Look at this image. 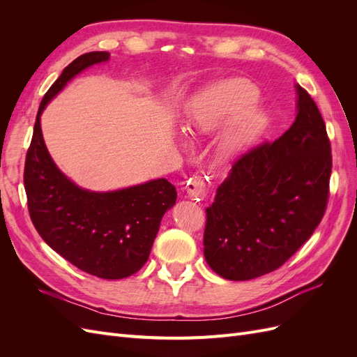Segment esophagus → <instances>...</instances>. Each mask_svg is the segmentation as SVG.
<instances>
[{"mask_svg": "<svg viewBox=\"0 0 357 357\" xmlns=\"http://www.w3.org/2000/svg\"><path fill=\"white\" fill-rule=\"evenodd\" d=\"M186 192H188V197L190 199H197L201 201L205 197H207V189H205V181L199 177H193L188 181L186 185Z\"/></svg>", "mask_w": 357, "mask_h": 357, "instance_id": "esophagus-1", "label": "esophagus"}]
</instances>
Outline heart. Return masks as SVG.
I'll return each mask as SVG.
<instances>
[{"label":"heart","instance_id":"obj_1","mask_svg":"<svg viewBox=\"0 0 357 357\" xmlns=\"http://www.w3.org/2000/svg\"><path fill=\"white\" fill-rule=\"evenodd\" d=\"M257 100L252 83L241 79L219 82L205 89L189 112V126L199 132H210L234 117L222 139L226 152H235L261 132L265 114L250 107Z\"/></svg>","mask_w":357,"mask_h":357}]
</instances>
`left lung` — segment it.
I'll use <instances>...</instances> for the list:
<instances>
[{
    "mask_svg": "<svg viewBox=\"0 0 357 357\" xmlns=\"http://www.w3.org/2000/svg\"><path fill=\"white\" fill-rule=\"evenodd\" d=\"M298 114L274 143L232 164L205 208L204 256L215 274L243 282L282 266L314 232L329 199L331 142L310 93L296 86Z\"/></svg>",
    "mask_w": 357,
    "mask_h": 357,
    "instance_id": "left-lung-1",
    "label": "left lung"
}]
</instances>
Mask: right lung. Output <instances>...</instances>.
<instances>
[{"instance_id":"1","label":"right lung","mask_w":357,"mask_h":357,"mask_svg":"<svg viewBox=\"0 0 357 357\" xmlns=\"http://www.w3.org/2000/svg\"><path fill=\"white\" fill-rule=\"evenodd\" d=\"M109 56V52L84 53L63 68L43 96L26 152L24 185L31 220L41 238L82 271L119 280L147 262L162 215L176 204V188L158 178L114 192L80 189L52 160L40 126V116L53 96L75 74Z\"/></svg>"}]
</instances>
